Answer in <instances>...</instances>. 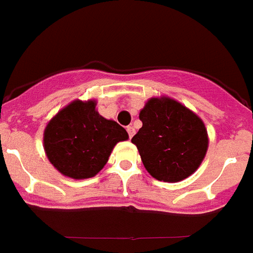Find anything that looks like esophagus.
<instances>
[{
	"mask_svg": "<svg viewBox=\"0 0 253 253\" xmlns=\"http://www.w3.org/2000/svg\"><path fill=\"white\" fill-rule=\"evenodd\" d=\"M126 130H127V132H128V136H130V139H131V137H132L133 135H135V128H133L132 126H128L126 128Z\"/></svg>",
	"mask_w": 253,
	"mask_h": 253,
	"instance_id": "obj_1",
	"label": "esophagus"
}]
</instances>
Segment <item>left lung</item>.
I'll use <instances>...</instances> for the list:
<instances>
[{
	"label": "left lung",
	"mask_w": 253,
	"mask_h": 253,
	"mask_svg": "<svg viewBox=\"0 0 253 253\" xmlns=\"http://www.w3.org/2000/svg\"><path fill=\"white\" fill-rule=\"evenodd\" d=\"M139 118L143 127L131 141L154 179L177 182L198 169L209 149V133L194 112L169 96L150 97Z\"/></svg>",
	"instance_id": "1"
}]
</instances>
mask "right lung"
Returning <instances> with one entry per match:
<instances>
[{"mask_svg": "<svg viewBox=\"0 0 253 253\" xmlns=\"http://www.w3.org/2000/svg\"><path fill=\"white\" fill-rule=\"evenodd\" d=\"M127 139L122 126L99 114L96 100L77 99L48 121L43 149L61 175L84 180L100 172L117 143Z\"/></svg>", "mask_w": 253, "mask_h": 253, "instance_id": "1", "label": "right lung"}]
</instances>
